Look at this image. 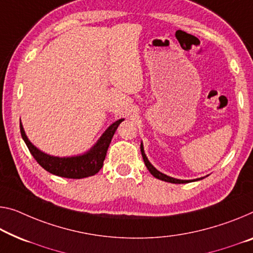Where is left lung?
<instances>
[{
	"label": "left lung",
	"instance_id": "obj_1",
	"mask_svg": "<svg viewBox=\"0 0 253 253\" xmlns=\"http://www.w3.org/2000/svg\"><path fill=\"white\" fill-rule=\"evenodd\" d=\"M140 150H141V155H142L143 162H145V165L147 166V169H148V170L151 173V175L155 176L156 178H158V180H162V181H165V182H169V183L181 184V183H188V182H191V181H199V180H203V178H204V177H200V178H196V180H178V178L170 177L169 175H166V174H164V173L159 172L158 169H156L153 165H151V163L148 161V158H147V156H146L145 150H143L142 142H141V145H140Z\"/></svg>",
	"mask_w": 253,
	"mask_h": 253
}]
</instances>
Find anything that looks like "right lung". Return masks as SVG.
Instances as JSON below:
<instances>
[{"label": "right lung", "instance_id": "add662e5", "mask_svg": "<svg viewBox=\"0 0 253 253\" xmlns=\"http://www.w3.org/2000/svg\"><path fill=\"white\" fill-rule=\"evenodd\" d=\"M124 121V119H120L115 121L113 124L105 130L104 133L100 135V138L97 140V142L86 153L77 155V156L69 157H57L52 155L45 154L34 146L28 137L26 135V132L23 130V126L20 121V132L23 141L26 142L27 147L36 159L38 164L47 172L54 174V175L67 177V178H84L91 175H95L99 172V169L103 167V163L105 156H106L108 146H110L111 140L113 138L116 129L120 126V123Z\"/></svg>", "mask_w": 253, "mask_h": 253}]
</instances>
